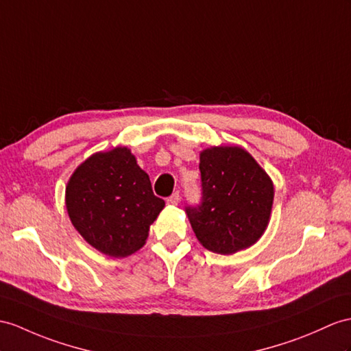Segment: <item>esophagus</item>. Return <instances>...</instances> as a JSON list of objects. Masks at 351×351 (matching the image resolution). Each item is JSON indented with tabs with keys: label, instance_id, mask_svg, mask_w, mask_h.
Listing matches in <instances>:
<instances>
[{
	"label": "esophagus",
	"instance_id": "34e87169",
	"mask_svg": "<svg viewBox=\"0 0 351 351\" xmlns=\"http://www.w3.org/2000/svg\"><path fill=\"white\" fill-rule=\"evenodd\" d=\"M178 202H180V195H178V192L173 193L169 198H167V204H169V205H177Z\"/></svg>",
	"mask_w": 351,
	"mask_h": 351
}]
</instances>
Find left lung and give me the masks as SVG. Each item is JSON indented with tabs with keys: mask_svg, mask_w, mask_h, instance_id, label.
<instances>
[{
	"mask_svg": "<svg viewBox=\"0 0 351 351\" xmlns=\"http://www.w3.org/2000/svg\"><path fill=\"white\" fill-rule=\"evenodd\" d=\"M199 171L201 204L186 207L198 241L219 254L253 245L268 226L274 201L268 174L238 146L202 150Z\"/></svg>",
	"mask_w": 351,
	"mask_h": 351,
	"instance_id": "obj_1",
	"label": "left lung"
}]
</instances>
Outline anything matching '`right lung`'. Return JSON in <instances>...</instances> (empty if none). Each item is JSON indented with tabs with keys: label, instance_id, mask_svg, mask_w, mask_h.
I'll return each instance as SVG.
<instances>
[{
	"label": "right lung",
	"instance_id": "add662e5",
	"mask_svg": "<svg viewBox=\"0 0 351 351\" xmlns=\"http://www.w3.org/2000/svg\"><path fill=\"white\" fill-rule=\"evenodd\" d=\"M71 223L92 247L111 258L140 250L165 207L128 147L98 152L77 167L65 189Z\"/></svg>",
	"mask_w": 351,
	"mask_h": 351
}]
</instances>
